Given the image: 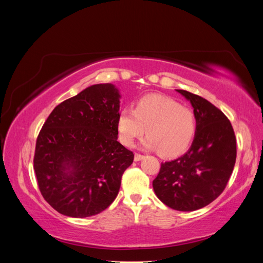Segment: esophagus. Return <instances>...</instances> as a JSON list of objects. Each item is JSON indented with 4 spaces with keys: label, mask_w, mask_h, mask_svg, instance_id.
Wrapping results in <instances>:
<instances>
[{
    "label": "esophagus",
    "mask_w": 263,
    "mask_h": 263,
    "mask_svg": "<svg viewBox=\"0 0 263 263\" xmlns=\"http://www.w3.org/2000/svg\"><path fill=\"white\" fill-rule=\"evenodd\" d=\"M144 155H140V154H135V161H140L144 159Z\"/></svg>",
    "instance_id": "esophagus-1"
}]
</instances>
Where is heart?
I'll return each mask as SVG.
<instances>
[{
	"mask_svg": "<svg viewBox=\"0 0 263 263\" xmlns=\"http://www.w3.org/2000/svg\"><path fill=\"white\" fill-rule=\"evenodd\" d=\"M119 138L126 146L147 132L144 146L159 150L162 156L174 157L184 153L196 132L194 112L187 106L160 94L138 100L134 109L124 108L117 117Z\"/></svg>",
	"mask_w": 263,
	"mask_h": 263,
	"instance_id": "1",
	"label": "heart"
}]
</instances>
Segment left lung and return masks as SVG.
I'll list each match as a JSON object with an SVG mask.
<instances>
[{"label":"left lung","instance_id":"8db88e82","mask_svg":"<svg viewBox=\"0 0 263 263\" xmlns=\"http://www.w3.org/2000/svg\"><path fill=\"white\" fill-rule=\"evenodd\" d=\"M177 91L193 106L195 137L186 154L161 163L153 186L170 209L191 212L209 205L225 190L236 162V137L219 108L196 94Z\"/></svg>","mask_w":263,"mask_h":263}]
</instances>
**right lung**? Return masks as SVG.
Returning a JSON list of instances; mask_svg holds the SVG:
<instances>
[{"label":"right lung","instance_id":"right-lung-1","mask_svg":"<svg viewBox=\"0 0 263 263\" xmlns=\"http://www.w3.org/2000/svg\"><path fill=\"white\" fill-rule=\"evenodd\" d=\"M119 93L94 84L60 103L39 132L34 170L43 197L70 217L97 215L114 202L133 151L117 141Z\"/></svg>","mask_w":263,"mask_h":263}]
</instances>
